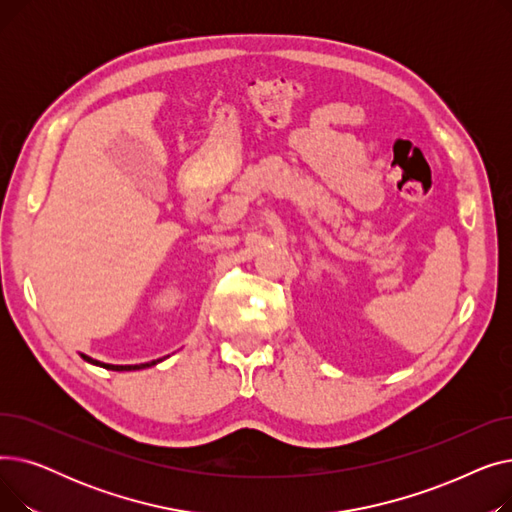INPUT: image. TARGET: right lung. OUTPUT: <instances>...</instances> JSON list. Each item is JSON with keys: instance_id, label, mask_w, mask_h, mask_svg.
I'll return each mask as SVG.
<instances>
[{"instance_id": "1", "label": "right lung", "mask_w": 512, "mask_h": 512, "mask_svg": "<svg viewBox=\"0 0 512 512\" xmlns=\"http://www.w3.org/2000/svg\"><path fill=\"white\" fill-rule=\"evenodd\" d=\"M80 357H83L87 363L99 365V367H103V369H112V371H134V369H145V367L157 365V363L161 361V359H157V361H151V363H141V365H112V363H101V361H97V359H91V357H87V355H83V353H80Z\"/></svg>"}]
</instances>
